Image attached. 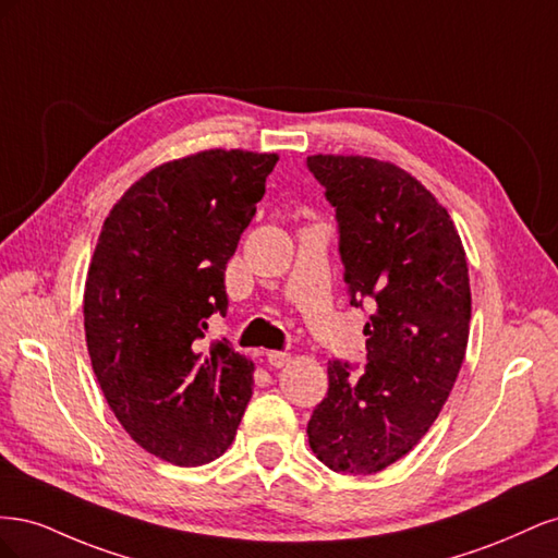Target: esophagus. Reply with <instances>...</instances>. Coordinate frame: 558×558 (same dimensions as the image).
I'll list each match as a JSON object with an SVG mask.
<instances>
[{"label":"esophagus","instance_id":"esophagus-1","mask_svg":"<svg viewBox=\"0 0 558 558\" xmlns=\"http://www.w3.org/2000/svg\"><path fill=\"white\" fill-rule=\"evenodd\" d=\"M291 353L289 351H267V363L272 367H283L289 365Z\"/></svg>","mask_w":558,"mask_h":558}]
</instances>
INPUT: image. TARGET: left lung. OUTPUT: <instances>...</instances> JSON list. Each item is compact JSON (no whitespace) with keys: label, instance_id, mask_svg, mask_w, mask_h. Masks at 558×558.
<instances>
[{"label":"left lung","instance_id":"8db88e82","mask_svg":"<svg viewBox=\"0 0 558 558\" xmlns=\"http://www.w3.org/2000/svg\"><path fill=\"white\" fill-rule=\"evenodd\" d=\"M335 207L351 307L369 302L367 361L328 363L307 424L320 463L373 475L428 433L465 359L470 279L459 232L412 174L363 156H310Z\"/></svg>","mask_w":558,"mask_h":558}]
</instances>
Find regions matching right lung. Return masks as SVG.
Masks as SVG:
<instances>
[{
	"label": "right lung",
	"mask_w": 558,
	"mask_h": 558,
	"mask_svg": "<svg viewBox=\"0 0 558 558\" xmlns=\"http://www.w3.org/2000/svg\"><path fill=\"white\" fill-rule=\"evenodd\" d=\"M275 154L211 148L165 162L116 202L83 295L99 388L130 437L174 465L218 459L253 393V363L228 340L226 267L256 216Z\"/></svg>",
	"instance_id": "obj_1"
}]
</instances>
